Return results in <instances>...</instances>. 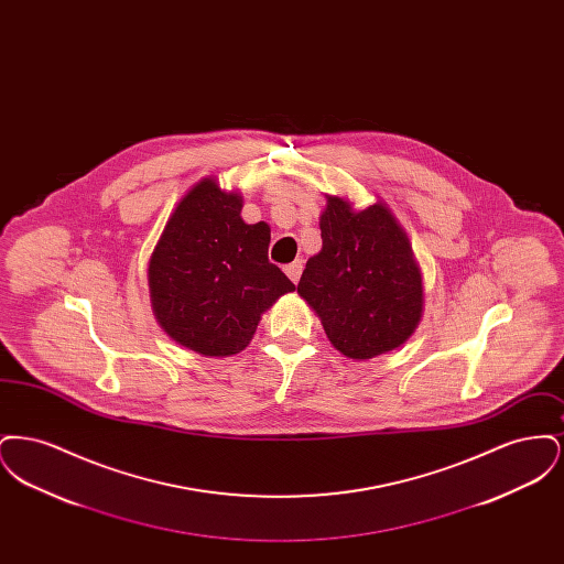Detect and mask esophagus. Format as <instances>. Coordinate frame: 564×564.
Listing matches in <instances>:
<instances>
[{"instance_id":"esophagus-1","label":"esophagus","mask_w":564,"mask_h":564,"mask_svg":"<svg viewBox=\"0 0 564 564\" xmlns=\"http://www.w3.org/2000/svg\"><path fill=\"white\" fill-rule=\"evenodd\" d=\"M302 269H304L302 260H295V262L285 267V274L292 279V283H297V281H300V274H302Z\"/></svg>"}]
</instances>
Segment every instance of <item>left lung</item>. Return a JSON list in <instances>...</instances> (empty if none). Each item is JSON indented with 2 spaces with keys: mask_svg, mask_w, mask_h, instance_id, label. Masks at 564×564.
Masks as SVG:
<instances>
[{
  "mask_svg": "<svg viewBox=\"0 0 564 564\" xmlns=\"http://www.w3.org/2000/svg\"><path fill=\"white\" fill-rule=\"evenodd\" d=\"M322 251L308 258L297 294L332 347L352 361L400 349L423 317V272L400 219L384 200L355 209L327 194Z\"/></svg>",
  "mask_w": 564,
  "mask_h": 564,
  "instance_id": "left-lung-1",
  "label": "left lung"
}]
</instances>
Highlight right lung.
Returning <instances> with one entry per match:
<instances>
[{"label":"right lung","instance_id":"obj_1","mask_svg":"<svg viewBox=\"0 0 564 564\" xmlns=\"http://www.w3.org/2000/svg\"><path fill=\"white\" fill-rule=\"evenodd\" d=\"M241 209V192L203 177L175 205L150 256L156 322L171 340L203 357L241 352L262 315L295 290L269 262V224H245Z\"/></svg>","mask_w":564,"mask_h":564}]
</instances>
